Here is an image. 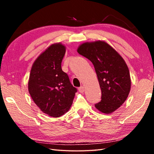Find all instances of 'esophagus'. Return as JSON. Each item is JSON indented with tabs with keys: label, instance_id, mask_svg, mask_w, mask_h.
<instances>
[{
	"label": "esophagus",
	"instance_id": "obj_1",
	"mask_svg": "<svg viewBox=\"0 0 154 154\" xmlns=\"http://www.w3.org/2000/svg\"><path fill=\"white\" fill-rule=\"evenodd\" d=\"M84 90H85V88H84V87H83V86H81V87L79 88V92H81V93L84 92Z\"/></svg>",
	"mask_w": 154,
	"mask_h": 154
}]
</instances>
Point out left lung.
<instances>
[{"mask_svg":"<svg viewBox=\"0 0 154 154\" xmlns=\"http://www.w3.org/2000/svg\"><path fill=\"white\" fill-rule=\"evenodd\" d=\"M77 52L92 62L97 75L102 96L95 107L106 114L115 111L126 100L131 86L124 60L111 46L101 41L83 43Z\"/></svg>","mask_w":154,"mask_h":154,"instance_id":"obj_1","label":"left lung"}]
</instances>
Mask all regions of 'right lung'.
<instances>
[{"mask_svg":"<svg viewBox=\"0 0 154 154\" xmlns=\"http://www.w3.org/2000/svg\"><path fill=\"white\" fill-rule=\"evenodd\" d=\"M66 48L52 44L34 62L28 81V91L35 103L44 113L58 118L69 110L76 88L62 70Z\"/></svg>","mask_w":154,"mask_h":154,"instance_id":"add662e5","label":"right lung"}]
</instances>
